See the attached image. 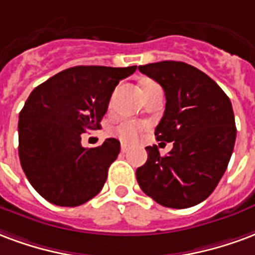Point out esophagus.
<instances>
[{"instance_id":"obj_1","label":"esophagus","mask_w":255,"mask_h":255,"mask_svg":"<svg viewBox=\"0 0 255 255\" xmlns=\"http://www.w3.org/2000/svg\"><path fill=\"white\" fill-rule=\"evenodd\" d=\"M121 150H122V153H126V152L129 150V145H128V144H122V146H121Z\"/></svg>"}]
</instances>
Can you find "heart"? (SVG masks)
Segmentation results:
<instances>
[{
	"instance_id": "obj_1",
	"label": "heart",
	"mask_w": 255,
	"mask_h": 255,
	"mask_svg": "<svg viewBox=\"0 0 255 255\" xmlns=\"http://www.w3.org/2000/svg\"><path fill=\"white\" fill-rule=\"evenodd\" d=\"M153 84H155L153 81H145V83H142L141 88L145 89ZM141 129H142L141 125L135 124L133 121H124V122H121V124H118V125L115 126L114 129H113V133H114V135H117L121 141H125V142H134V141L138 138V134H140Z\"/></svg>"
}]
</instances>
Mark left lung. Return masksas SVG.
I'll use <instances>...</instances> for the list:
<instances>
[{
    "label": "left lung",
    "instance_id": "8db88e82",
    "mask_svg": "<svg viewBox=\"0 0 255 255\" xmlns=\"http://www.w3.org/2000/svg\"><path fill=\"white\" fill-rule=\"evenodd\" d=\"M161 85L166 110L156 126L157 141L174 142L167 156L146 146L148 159L137 168L141 190L167 208L185 209L215 190L226 172L237 138L230 98L200 69L178 61L138 66Z\"/></svg>",
    "mask_w": 255,
    "mask_h": 255
}]
</instances>
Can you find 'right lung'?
Here are the masks:
<instances>
[{"instance_id": "1", "label": "right lung", "mask_w": 255, "mask_h": 255, "mask_svg": "<svg viewBox=\"0 0 255 255\" xmlns=\"http://www.w3.org/2000/svg\"><path fill=\"white\" fill-rule=\"evenodd\" d=\"M137 66H74L33 89L18 115V156L25 176L44 200L79 206L99 193L120 141L84 148L81 134L99 129L120 80Z\"/></svg>"}]
</instances>
